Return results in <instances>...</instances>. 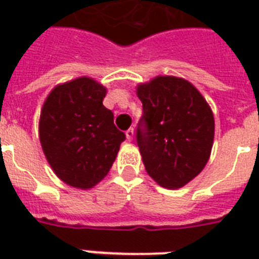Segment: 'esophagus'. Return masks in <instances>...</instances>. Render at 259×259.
<instances>
[{
	"label": "esophagus",
	"mask_w": 259,
	"mask_h": 259,
	"mask_svg": "<svg viewBox=\"0 0 259 259\" xmlns=\"http://www.w3.org/2000/svg\"><path fill=\"white\" fill-rule=\"evenodd\" d=\"M126 138H127V141H132L134 137V129L133 127H130V129L126 130Z\"/></svg>",
	"instance_id": "34e87169"
}]
</instances>
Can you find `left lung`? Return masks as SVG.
I'll use <instances>...</instances> for the list:
<instances>
[{"label":"left lung","mask_w":259,"mask_h":259,"mask_svg":"<svg viewBox=\"0 0 259 259\" xmlns=\"http://www.w3.org/2000/svg\"><path fill=\"white\" fill-rule=\"evenodd\" d=\"M137 97L142 102L137 144L146 172L164 188L184 187L208 161L212 110L192 83L177 76L138 84Z\"/></svg>","instance_id":"obj_1"}]
</instances>
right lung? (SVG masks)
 <instances>
[{"mask_svg": "<svg viewBox=\"0 0 259 259\" xmlns=\"http://www.w3.org/2000/svg\"><path fill=\"white\" fill-rule=\"evenodd\" d=\"M106 87L76 78L52 89L42 105L38 137L55 175L70 187L90 189L109 173L125 134L103 106Z\"/></svg>", "mask_w": 259, "mask_h": 259, "instance_id": "obj_1", "label": "right lung"}]
</instances>
